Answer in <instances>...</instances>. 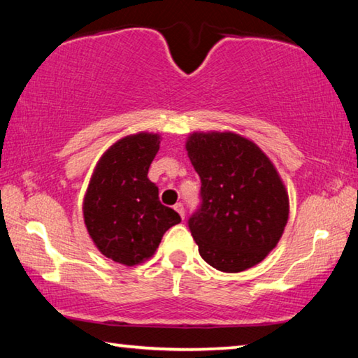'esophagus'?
<instances>
[{"label":"esophagus","mask_w":358,"mask_h":358,"mask_svg":"<svg viewBox=\"0 0 358 358\" xmlns=\"http://www.w3.org/2000/svg\"><path fill=\"white\" fill-rule=\"evenodd\" d=\"M173 208H175V211H177V213L181 216V220H183V217H185V207H183V203H177Z\"/></svg>","instance_id":"34e87169"}]
</instances>
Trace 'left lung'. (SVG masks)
I'll use <instances>...</instances> for the list:
<instances>
[{
    "label": "left lung",
    "mask_w": 358,
    "mask_h": 358,
    "mask_svg": "<svg viewBox=\"0 0 358 358\" xmlns=\"http://www.w3.org/2000/svg\"><path fill=\"white\" fill-rule=\"evenodd\" d=\"M202 203L189 224L205 262L226 273L268 256L289 220V196L262 150L235 132H192L186 141Z\"/></svg>",
    "instance_id": "obj_1"
}]
</instances>
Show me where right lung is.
<instances>
[{
  "label": "right lung",
  "mask_w": 358,
  "mask_h": 358,
  "mask_svg": "<svg viewBox=\"0 0 358 358\" xmlns=\"http://www.w3.org/2000/svg\"><path fill=\"white\" fill-rule=\"evenodd\" d=\"M161 136L138 132L115 142L101 156L83 199L85 226L96 248L121 265L153 256L166 230L181 221L157 197L148 169Z\"/></svg>",
  "instance_id": "add662e5"
}]
</instances>
